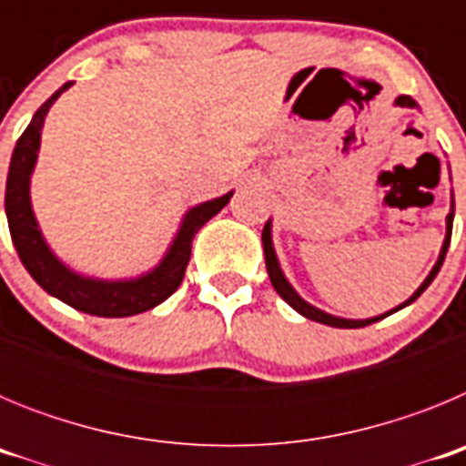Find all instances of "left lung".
<instances>
[{
	"mask_svg": "<svg viewBox=\"0 0 466 466\" xmlns=\"http://www.w3.org/2000/svg\"><path fill=\"white\" fill-rule=\"evenodd\" d=\"M394 105L397 106H409V109H420L418 102L410 97V95H399L397 100H394ZM452 217H455V198H451V212H448L446 217V238H443V245H441V252H439V258H436L434 268L430 270V275L425 278V282L420 284L418 289H415V294L410 296L409 300H403L401 306H397L394 310L385 312V315H376V317H369V319H345V317H336V315H329V312L319 310V308L310 306L308 300L300 299L299 294H296V289L289 284V279L284 278L282 268H279V261H278V254H275V247H273V224H270V219L266 221V226H263V233H261V242H263V254H266V268H268V278L270 282H273L275 291H278L279 296H282L287 303H289L291 308H294L299 315L308 317V319H312V322H319V324H327V327H336V329H360V327H366V324H373L378 322V319H382V317L392 315V312L401 310V308L410 306L415 299H418L422 291L427 289L431 284V279L436 278V273L441 270L443 266V258H446V252H448V245H451V233H452Z\"/></svg>",
	"mask_w": 466,
	"mask_h": 466,
	"instance_id": "1",
	"label": "left lung"
}]
</instances>
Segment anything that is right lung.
I'll list each match as a JSON object with an SVG mask.
<instances>
[{"mask_svg": "<svg viewBox=\"0 0 466 466\" xmlns=\"http://www.w3.org/2000/svg\"><path fill=\"white\" fill-rule=\"evenodd\" d=\"M69 86H72V81H67L63 88H57L35 111L30 126L25 127V133L15 142L6 177V198H4L11 240H14L15 252H18L23 266L35 278L41 289L72 306L74 310L88 312V315L95 317L139 315V312L151 310L158 303H163L167 296L175 294L177 287L182 284L184 273H187L193 238L212 219L214 214H219L228 205L233 191L188 209L184 214L182 224H179L177 236L172 238L170 247H167L166 257L160 258L158 266L137 275V278L100 279L72 270L48 247L46 238L39 228V221L35 217V209H32L30 198V179L36 166V156H39L44 118H46L53 102Z\"/></svg>", "mask_w": 466, "mask_h": 466, "instance_id": "obj_1", "label": "right lung"}]
</instances>
